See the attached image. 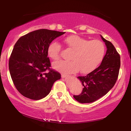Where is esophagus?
Returning <instances> with one entry per match:
<instances>
[{"instance_id":"34e87169","label":"esophagus","mask_w":131,"mask_h":131,"mask_svg":"<svg viewBox=\"0 0 131 131\" xmlns=\"http://www.w3.org/2000/svg\"><path fill=\"white\" fill-rule=\"evenodd\" d=\"M68 76H67V75L64 74H61V78H67V77H68Z\"/></svg>"}]
</instances>
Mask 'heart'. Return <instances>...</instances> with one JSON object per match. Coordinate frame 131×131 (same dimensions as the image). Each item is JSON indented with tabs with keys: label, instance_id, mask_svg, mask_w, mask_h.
<instances>
[{
	"label": "heart",
	"instance_id": "1",
	"mask_svg": "<svg viewBox=\"0 0 131 131\" xmlns=\"http://www.w3.org/2000/svg\"><path fill=\"white\" fill-rule=\"evenodd\" d=\"M64 42L73 52L70 57V61H60L52 64L53 69L64 74L76 73L79 71L87 74L98 67L105 53V46L99 40H89L78 35L66 37ZM61 45L56 42H52L48 48V54L53 60L60 57Z\"/></svg>",
	"mask_w": 131,
	"mask_h": 131
}]
</instances>
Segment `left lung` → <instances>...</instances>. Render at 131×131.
Wrapping results in <instances>:
<instances>
[{"label": "left lung", "mask_w": 131, "mask_h": 131, "mask_svg": "<svg viewBox=\"0 0 131 131\" xmlns=\"http://www.w3.org/2000/svg\"><path fill=\"white\" fill-rule=\"evenodd\" d=\"M107 46V52L101 65L85 76H79L83 90L80 95H73L80 103H90L105 95L114 86L119 76L121 57L112 43L101 36Z\"/></svg>", "instance_id": "8db88e82"}]
</instances>
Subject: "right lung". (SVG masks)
Instances as JSON below:
<instances>
[{
  "instance_id": "1",
  "label": "right lung",
  "mask_w": 131,
  "mask_h": 131,
  "mask_svg": "<svg viewBox=\"0 0 131 131\" xmlns=\"http://www.w3.org/2000/svg\"><path fill=\"white\" fill-rule=\"evenodd\" d=\"M64 33L37 30L23 36L16 42L9 60V69L15 88L25 97L42 99L49 94L54 82L61 79L60 73L50 68L48 48L55 39Z\"/></svg>"
}]
</instances>
